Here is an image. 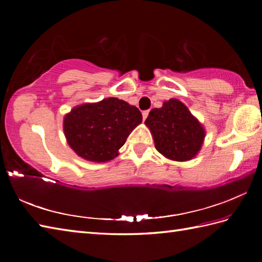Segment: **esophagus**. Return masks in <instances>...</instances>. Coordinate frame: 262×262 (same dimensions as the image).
Listing matches in <instances>:
<instances>
[{
    "label": "esophagus",
    "mask_w": 262,
    "mask_h": 262,
    "mask_svg": "<svg viewBox=\"0 0 262 262\" xmlns=\"http://www.w3.org/2000/svg\"><path fill=\"white\" fill-rule=\"evenodd\" d=\"M142 115H143V120H145V119L147 118V116H148V110H145V111H143V113H142Z\"/></svg>",
    "instance_id": "obj_1"
}]
</instances>
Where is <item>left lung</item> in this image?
Here are the masks:
<instances>
[{
	"instance_id": "obj_1",
	"label": "left lung",
	"mask_w": 262,
	"mask_h": 262,
	"mask_svg": "<svg viewBox=\"0 0 262 262\" xmlns=\"http://www.w3.org/2000/svg\"><path fill=\"white\" fill-rule=\"evenodd\" d=\"M145 125L152 133L155 148L166 159L179 162L196 157L206 136L203 125L178 99L149 111Z\"/></svg>"
}]
</instances>
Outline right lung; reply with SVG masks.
I'll return each instance as SVG.
<instances>
[{
    "mask_svg": "<svg viewBox=\"0 0 262 262\" xmlns=\"http://www.w3.org/2000/svg\"><path fill=\"white\" fill-rule=\"evenodd\" d=\"M142 119L135 105L107 98L72 109L64 117V134L79 157L92 162H107L118 155V149Z\"/></svg>",
    "mask_w": 262,
    "mask_h": 262,
    "instance_id": "1",
    "label": "right lung"
}]
</instances>
